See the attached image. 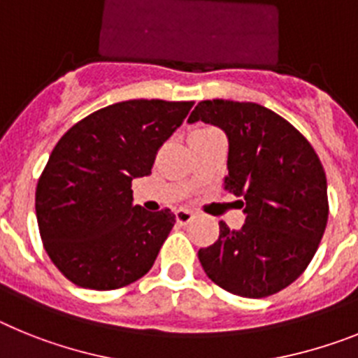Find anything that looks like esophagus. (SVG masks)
Masks as SVG:
<instances>
[{"instance_id":"1","label":"esophagus","mask_w":358,"mask_h":358,"mask_svg":"<svg viewBox=\"0 0 358 358\" xmlns=\"http://www.w3.org/2000/svg\"><path fill=\"white\" fill-rule=\"evenodd\" d=\"M175 216H176V222H178L180 225H187L192 217H194V213H192V210H189V209H178L175 213Z\"/></svg>"}]
</instances>
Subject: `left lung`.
Here are the masks:
<instances>
[{
    "label": "left lung",
    "instance_id": "obj_1",
    "mask_svg": "<svg viewBox=\"0 0 358 358\" xmlns=\"http://www.w3.org/2000/svg\"><path fill=\"white\" fill-rule=\"evenodd\" d=\"M201 120L229 138V175L223 187L247 214L198 259L223 290L259 299L278 294L312 261L328 222V185L322 164L288 120L256 102L201 101L187 122Z\"/></svg>",
    "mask_w": 358,
    "mask_h": 358
}]
</instances>
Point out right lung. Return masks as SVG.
<instances>
[{"instance_id": "1", "label": "right lung", "mask_w": 358, "mask_h": 358, "mask_svg": "<svg viewBox=\"0 0 358 358\" xmlns=\"http://www.w3.org/2000/svg\"><path fill=\"white\" fill-rule=\"evenodd\" d=\"M191 108L117 102L61 136L37 182L36 214L45 250L73 285L115 290L151 270L176 220L169 209L133 205L131 182L151 175L157 151Z\"/></svg>"}]
</instances>
